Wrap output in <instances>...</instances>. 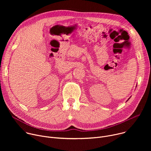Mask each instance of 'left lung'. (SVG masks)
Wrapping results in <instances>:
<instances>
[{"label":"left lung","instance_id":"left-lung-1","mask_svg":"<svg viewBox=\"0 0 151 151\" xmlns=\"http://www.w3.org/2000/svg\"><path fill=\"white\" fill-rule=\"evenodd\" d=\"M130 99V98H129V99H128V100H127V101H128V100H129V99Z\"/></svg>","mask_w":151,"mask_h":151}]
</instances>
